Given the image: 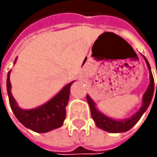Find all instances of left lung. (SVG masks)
<instances>
[{
    "label": "left lung",
    "mask_w": 157,
    "mask_h": 157,
    "mask_svg": "<svg viewBox=\"0 0 157 157\" xmlns=\"http://www.w3.org/2000/svg\"><path fill=\"white\" fill-rule=\"evenodd\" d=\"M142 57H143L145 62L147 63L148 71H149V85H148L147 91L145 92V94H143V96H142V106L131 117L128 118V119H123V120H115V119H113L111 117H108L105 114H104L103 113H101L99 109H97V107L95 105V102L91 99V97L88 94L86 95V100H87L88 104H89V106H90L92 117L95 121L96 126L98 128H100V129L105 130V131L109 132V133H123V132H126V131H128L138 122V121L141 119L142 114L148 109V107L151 103L153 95H154V78H153V75H152L151 68H150V65L148 63L147 58L144 57L143 55H142ZM156 93L157 84L155 95H156Z\"/></svg>",
    "instance_id": "1"
}]
</instances>
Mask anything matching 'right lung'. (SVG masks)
<instances>
[{
    "mask_svg": "<svg viewBox=\"0 0 157 157\" xmlns=\"http://www.w3.org/2000/svg\"><path fill=\"white\" fill-rule=\"evenodd\" d=\"M17 57L15 59L14 63H15ZM10 72L11 70L8 72L7 92L11 109L17 120L24 127L36 133H46L60 128L66 116L65 107L69 100L71 86L74 81L64 86L59 93L44 104L32 109H22L17 105V102L11 94Z\"/></svg>",
    "mask_w": 157,
    "mask_h": 157,
    "instance_id": "add662e5",
    "label": "right lung"
}]
</instances>
